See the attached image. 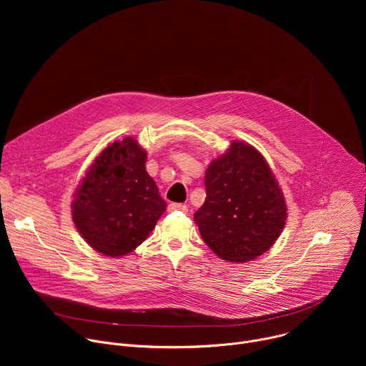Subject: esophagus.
<instances>
[{"label":"esophagus","mask_w":366,"mask_h":366,"mask_svg":"<svg viewBox=\"0 0 366 366\" xmlns=\"http://www.w3.org/2000/svg\"><path fill=\"white\" fill-rule=\"evenodd\" d=\"M168 212H182V213H187L188 208L185 204H179V202H171L168 205Z\"/></svg>","instance_id":"34e87169"}]
</instances>
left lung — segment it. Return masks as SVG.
I'll return each mask as SVG.
<instances>
[{"label": "left lung", "mask_w": 366, "mask_h": 366, "mask_svg": "<svg viewBox=\"0 0 366 366\" xmlns=\"http://www.w3.org/2000/svg\"><path fill=\"white\" fill-rule=\"evenodd\" d=\"M207 198L194 214L202 240L227 262L244 264L280 237L287 204L265 158L233 142L205 171Z\"/></svg>", "instance_id": "8db88e82"}]
</instances>
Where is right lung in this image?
<instances>
[{
  "label": "right lung",
  "mask_w": 366,
  "mask_h": 366,
  "mask_svg": "<svg viewBox=\"0 0 366 366\" xmlns=\"http://www.w3.org/2000/svg\"><path fill=\"white\" fill-rule=\"evenodd\" d=\"M146 150L133 137L104 149L88 168L72 201V220L97 252L120 257L154 229L167 202L147 174Z\"/></svg>",
  "instance_id": "obj_1"
}]
</instances>
